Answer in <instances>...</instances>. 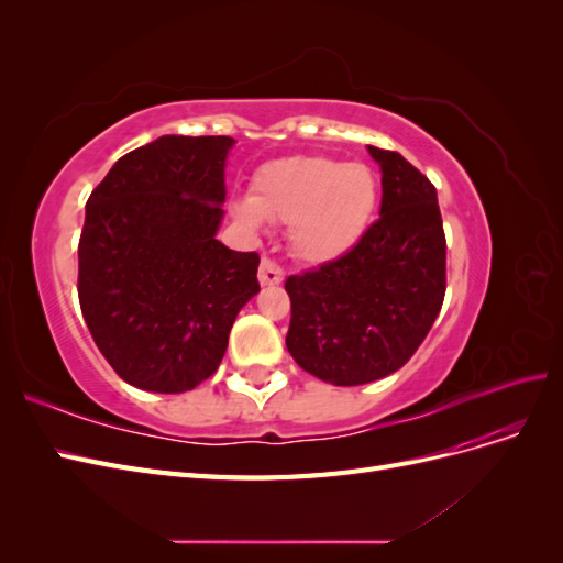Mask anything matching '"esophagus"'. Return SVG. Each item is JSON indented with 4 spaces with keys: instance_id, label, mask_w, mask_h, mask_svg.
Masks as SVG:
<instances>
[{
    "instance_id": "1",
    "label": "esophagus",
    "mask_w": 563,
    "mask_h": 563,
    "mask_svg": "<svg viewBox=\"0 0 563 563\" xmlns=\"http://www.w3.org/2000/svg\"><path fill=\"white\" fill-rule=\"evenodd\" d=\"M258 282L261 286H277L284 282V269L277 263L263 258L258 267Z\"/></svg>"
}]
</instances>
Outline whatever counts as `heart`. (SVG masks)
Wrapping results in <instances>:
<instances>
[{"instance_id": "obj_1", "label": "heart", "mask_w": 563, "mask_h": 563, "mask_svg": "<svg viewBox=\"0 0 563 563\" xmlns=\"http://www.w3.org/2000/svg\"><path fill=\"white\" fill-rule=\"evenodd\" d=\"M380 201V183L366 164L327 155H296L263 164L251 197H234L230 216L251 234L265 220L288 225L298 261L329 265L362 244Z\"/></svg>"}]
</instances>
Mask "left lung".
<instances>
[{"mask_svg": "<svg viewBox=\"0 0 563 563\" xmlns=\"http://www.w3.org/2000/svg\"><path fill=\"white\" fill-rule=\"evenodd\" d=\"M380 166V218L352 253L286 279V347L331 385L399 371L432 329L446 294V240L434 185L399 152L368 145Z\"/></svg>", "mask_w": 563, "mask_h": 563, "instance_id": "left-lung-1", "label": "left lung"}]
</instances>
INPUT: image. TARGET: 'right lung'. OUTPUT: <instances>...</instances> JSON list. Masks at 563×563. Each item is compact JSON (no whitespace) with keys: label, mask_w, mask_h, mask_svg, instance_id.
Segmentation results:
<instances>
[{"label":"right lung","mask_w":563,"mask_h":563,"mask_svg":"<svg viewBox=\"0 0 563 563\" xmlns=\"http://www.w3.org/2000/svg\"><path fill=\"white\" fill-rule=\"evenodd\" d=\"M230 135H162L129 152L87 201L84 321L117 376L178 395L213 376L230 329L261 291L258 253L216 240Z\"/></svg>","instance_id":"add662e5"}]
</instances>
